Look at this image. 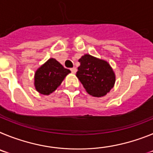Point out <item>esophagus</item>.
<instances>
[{"mask_svg": "<svg viewBox=\"0 0 153 153\" xmlns=\"http://www.w3.org/2000/svg\"><path fill=\"white\" fill-rule=\"evenodd\" d=\"M70 70H71V72H72L73 74H76V67H73V68L70 69Z\"/></svg>", "mask_w": 153, "mask_h": 153, "instance_id": "1", "label": "esophagus"}]
</instances>
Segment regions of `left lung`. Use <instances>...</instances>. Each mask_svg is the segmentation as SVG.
Returning <instances> with one entry per match:
<instances>
[{"label": "left lung", "mask_w": 153, "mask_h": 153, "mask_svg": "<svg viewBox=\"0 0 153 153\" xmlns=\"http://www.w3.org/2000/svg\"><path fill=\"white\" fill-rule=\"evenodd\" d=\"M79 62L80 66L76 76L90 95L101 97L110 91L115 84L116 76L107 61L85 54Z\"/></svg>", "instance_id": "1"}]
</instances>
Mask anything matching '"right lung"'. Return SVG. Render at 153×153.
Wrapping results in <instances>:
<instances>
[{"label": "right lung", "mask_w": 153, "mask_h": 153, "mask_svg": "<svg viewBox=\"0 0 153 153\" xmlns=\"http://www.w3.org/2000/svg\"><path fill=\"white\" fill-rule=\"evenodd\" d=\"M70 73V70L64 68L56 60L51 58L35 72V89L40 94L49 95L57 89Z\"/></svg>", "instance_id": "obj_1"}]
</instances>
